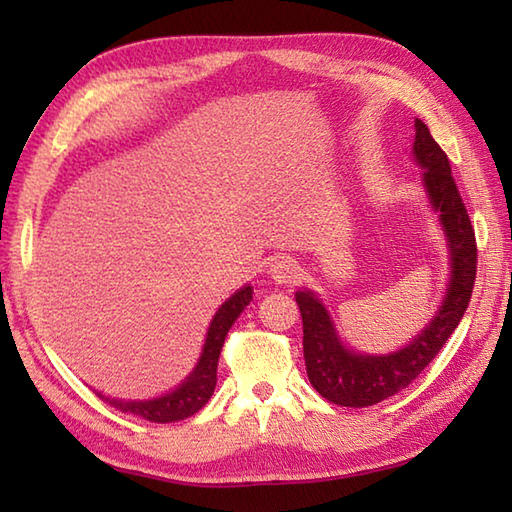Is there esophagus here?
Here are the masks:
<instances>
[{
    "label": "esophagus",
    "instance_id": "1",
    "mask_svg": "<svg viewBox=\"0 0 512 512\" xmlns=\"http://www.w3.org/2000/svg\"><path fill=\"white\" fill-rule=\"evenodd\" d=\"M270 277H273L277 284H292L299 277V266L295 259L290 257H279L275 264L270 266Z\"/></svg>",
    "mask_w": 512,
    "mask_h": 512
}]
</instances>
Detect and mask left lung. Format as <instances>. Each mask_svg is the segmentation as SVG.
Masks as SVG:
<instances>
[{"label":"left lung","mask_w":512,"mask_h":512,"mask_svg":"<svg viewBox=\"0 0 512 512\" xmlns=\"http://www.w3.org/2000/svg\"><path fill=\"white\" fill-rule=\"evenodd\" d=\"M413 156L424 169L422 182L433 211L447 235L451 253V281L436 317L409 345L394 354L369 356L347 350L336 336L328 310L310 290L295 299L303 319V358L312 387L341 407H369L405 389L427 367L458 328L473 295L477 273V244L471 217L451 176L449 158L433 140L429 127L416 118Z\"/></svg>","instance_id":"1"}]
</instances>
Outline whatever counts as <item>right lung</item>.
<instances>
[{"label":"right lung","mask_w":512,"mask_h":512,"mask_svg":"<svg viewBox=\"0 0 512 512\" xmlns=\"http://www.w3.org/2000/svg\"><path fill=\"white\" fill-rule=\"evenodd\" d=\"M250 301H253V288L244 286L239 288L231 299H226L222 303V308L215 312V317L209 325V332H206L204 350L198 365H195L193 372L178 389H173L169 394L154 400H118L105 398L101 394L99 396L110 402L112 407L125 413H132V416L145 418L149 422H178L193 416V413H198L213 396V389L217 383V361H220L226 334Z\"/></svg>","instance_id":"add662e5"}]
</instances>
